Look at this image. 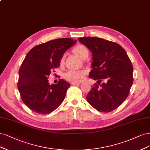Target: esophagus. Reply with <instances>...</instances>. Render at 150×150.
I'll return each mask as SVG.
<instances>
[{
    "label": "esophagus",
    "mask_w": 150,
    "mask_h": 150,
    "mask_svg": "<svg viewBox=\"0 0 150 150\" xmlns=\"http://www.w3.org/2000/svg\"><path fill=\"white\" fill-rule=\"evenodd\" d=\"M81 83H80V82H72V83H71V85H80Z\"/></svg>",
    "instance_id": "obj_1"
}]
</instances>
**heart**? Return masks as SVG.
Listing matches in <instances>:
<instances>
[{
    "instance_id": "b5f03b06",
    "label": "heart",
    "mask_w": 150,
    "mask_h": 150,
    "mask_svg": "<svg viewBox=\"0 0 150 150\" xmlns=\"http://www.w3.org/2000/svg\"><path fill=\"white\" fill-rule=\"evenodd\" d=\"M74 52L76 55H78L81 59H84L85 58H87L88 56V50L86 48L82 45H79L76 46ZM64 55L62 57L60 60L61 63L64 62ZM86 72L83 70H69L65 74L64 77L65 79L71 82H79L83 80L85 76Z\"/></svg>"
}]
</instances>
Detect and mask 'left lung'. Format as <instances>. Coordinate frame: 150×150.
Segmentation results:
<instances>
[{
	"instance_id": "obj_1",
	"label": "left lung",
	"mask_w": 150,
	"mask_h": 150,
	"mask_svg": "<svg viewBox=\"0 0 150 150\" xmlns=\"http://www.w3.org/2000/svg\"><path fill=\"white\" fill-rule=\"evenodd\" d=\"M79 41L92 54L90 79L97 80L86 96L90 105L101 112L117 108L127 98L133 84V66L122 47L97 37H81ZM102 80L104 83H100Z\"/></svg>"
}]
</instances>
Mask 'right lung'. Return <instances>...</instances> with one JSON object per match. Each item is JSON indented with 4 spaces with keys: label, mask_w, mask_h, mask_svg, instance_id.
I'll return each instance as SVG.
<instances>
[{
    "label": "right lung",
    "mask_w": 150,
    "mask_h": 150,
    "mask_svg": "<svg viewBox=\"0 0 150 150\" xmlns=\"http://www.w3.org/2000/svg\"><path fill=\"white\" fill-rule=\"evenodd\" d=\"M76 42L57 38L38 45L28 52L18 71V90L23 102L33 112L49 114L64 101L70 85L63 79L50 85L48 76L60 66L64 53Z\"/></svg>",
    "instance_id": "right-lung-1"
}]
</instances>
